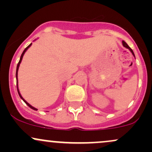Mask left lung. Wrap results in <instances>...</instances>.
<instances>
[{
    "instance_id": "obj_1",
    "label": "left lung",
    "mask_w": 152,
    "mask_h": 152,
    "mask_svg": "<svg viewBox=\"0 0 152 152\" xmlns=\"http://www.w3.org/2000/svg\"><path fill=\"white\" fill-rule=\"evenodd\" d=\"M122 44H123V46H124V47H125V48H128V49H129V50L131 52H132V54H133V56H134V57H135V56H134V53L133 50H132V48H130V47H129V46H128V45H127V43H126V42H125V41H122Z\"/></svg>"
}]
</instances>
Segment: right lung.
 I'll return each mask as SVG.
<instances>
[{"mask_svg": "<svg viewBox=\"0 0 152 152\" xmlns=\"http://www.w3.org/2000/svg\"><path fill=\"white\" fill-rule=\"evenodd\" d=\"M31 44H32V43H31L30 45H28V46L27 47H26V48H25V50H23V52L22 53V54H21V56H20V61H19V62H18V65H17V68H16V73H15V77H16V81H17V90H18V94H19V96H20V99H22L23 101L24 102L26 103V104H27L28 106H29V107L31 108V109H34V110H38L37 109H36V108H34V106H32L31 105V104H29L27 102H26V101L25 100V99H24L22 97V96L20 95V92H19V90H18V68H19V66H20V63H21V61H22V59H23V55H24V53H26V50H28V48H29V47H30L31 46Z\"/></svg>", "mask_w": 152, "mask_h": 152, "instance_id": "right-lung-1", "label": "right lung"}]
</instances>
